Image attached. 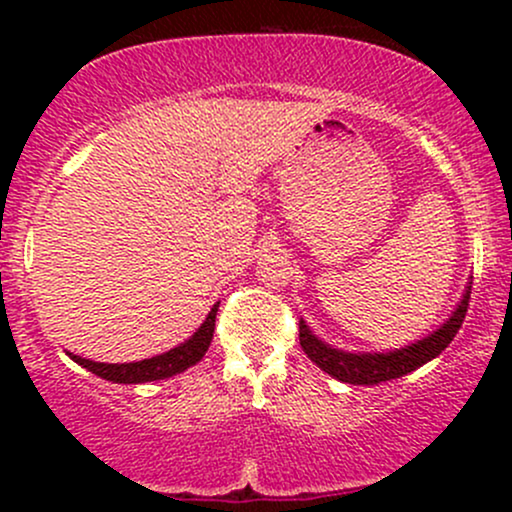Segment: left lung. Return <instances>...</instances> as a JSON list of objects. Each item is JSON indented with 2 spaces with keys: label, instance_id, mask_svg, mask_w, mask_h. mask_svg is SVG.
Here are the masks:
<instances>
[{
  "label": "left lung",
  "instance_id": "1",
  "mask_svg": "<svg viewBox=\"0 0 512 512\" xmlns=\"http://www.w3.org/2000/svg\"><path fill=\"white\" fill-rule=\"evenodd\" d=\"M469 293H472V281H469L467 289H464L457 308L452 310V315L438 327L436 332H431L428 337L419 339V342L402 346V349L373 351V354H370V351H358V354H354V351L334 349L332 344L322 342L317 334H313V330L305 325L303 317L298 320L301 346L317 368L330 373L332 378L342 380V383L378 385V383H385V380L402 378V375L421 368L424 363L433 361V358L440 356L445 349H448V344L455 339L457 330L462 327L464 315H467Z\"/></svg>",
  "mask_w": 512,
  "mask_h": 512
}]
</instances>
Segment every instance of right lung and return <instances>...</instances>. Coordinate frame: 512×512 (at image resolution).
Masks as SVG:
<instances>
[{
	"instance_id": "1",
	"label": "right lung",
	"mask_w": 512,
	"mask_h": 512,
	"mask_svg": "<svg viewBox=\"0 0 512 512\" xmlns=\"http://www.w3.org/2000/svg\"><path fill=\"white\" fill-rule=\"evenodd\" d=\"M216 313H219V303L209 310L207 320L199 325V330L192 334L190 339L175 346V349L166 351V354H158L144 361H132V363H98L91 358H81L76 354H69L74 363H79L81 368L91 370L98 378L110 380V383H122V385H139V383H154V380H166L173 375L182 373V370L192 368L207 354L211 339H214V325H216Z\"/></svg>"
}]
</instances>
